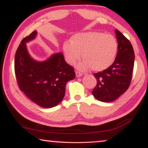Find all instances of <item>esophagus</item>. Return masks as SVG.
Returning <instances> with one entry per match:
<instances>
[{"mask_svg": "<svg viewBox=\"0 0 148 148\" xmlns=\"http://www.w3.org/2000/svg\"><path fill=\"white\" fill-rule=\"evenodd\" d=\"M75 74H76L77 77H81L82 75H83V73H81V72L78 71H76Z\"/></svg>", "mask_w": 148, "mask_h": 148, "instance_id": "1", "label": "esophagus"}]
</instances>
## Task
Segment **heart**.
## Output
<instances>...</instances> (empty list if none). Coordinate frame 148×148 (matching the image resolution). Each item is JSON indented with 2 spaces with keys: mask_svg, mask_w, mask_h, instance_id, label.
<instances>
[{
  "mask_svg": "<svg viewBox=\"0 0 148 148\" xmlns=\"http://www.w3.org/2000/svg\"><path fill=\"white\" fill-rule=\"evenodd\" d=\"M66 60L74 65L81 57L85 60L79 65L81 69L91 67L93 71H101L112 65L116 56L118 42L111 34L98 32L77 34L73 36L71 43L63 44Z\"/></svg>",
  "mask_w": 148,
  "mask_h": 148,
  "instance_id": "b5f03b06",
  "label": "heart"
}]
</instances>
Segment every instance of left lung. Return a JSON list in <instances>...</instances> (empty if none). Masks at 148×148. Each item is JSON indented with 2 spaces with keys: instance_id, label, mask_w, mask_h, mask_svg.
<instances>
[{
  "instance_id": "obj_1",
  "label": "left lung",
  "mask_w": 148,
  "mask_h": 148,
  "mask_svg": "<svg viewBox=\"0 0 148 148\" xmlns=\"http://www.w3.org/2000/svg\"><path fill=\"white\" fill-rule=\"evenodd\" d=\"M115 32L118 51L114 61L107 69L93 74L97 81L93 96L106 103L114 101L128 90L134 65V51L130 42L118 29Z\"/></svg>"
}]
</instances>
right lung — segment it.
I'll list each match as a JSON object with an SVG mask.
<instances>
[{
    "label": "right lung",
    "instance_id": "1",
    "mask_svg": "<svg viewBox=\"0 0 148 148\" xmlns=\"http://www.w3.org/2000/svg\"><path fill=\"white\" fill-rule=\"evenodd\" d=\"M36 36L34 31L21 41L15 54L14 71L20 90L43 108L58 105L65 96V85L75 77L73 67L56 53L47 61L38 62L29 56L26 42Z\"/></svg>",
    "mask_w": 148,
    "mask_h": 148
}]
</instances>
